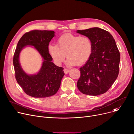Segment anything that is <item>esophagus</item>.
Returning <instances> with one entry per match:
<instances>
[{"label": "esophagus", "mask_w": 134, "mask_h": 134, "mask_svg": "<svg viewBox=\"0 0 134 134\" xmlns=\"http://www.w3.org/2000/svg\"><path fill=\"white\" fill-rule=\"evenodd\" d=\"M63 71H64L65 74H67L69 72V69H67V68H64V69H63Z\"/></svg>", "instance_id": "1"}]
</instances>
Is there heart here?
<instances>
[{
	"instance_id": "b5f03b06",
	"label": "heart",
	"mask_w": 134,
	"mask_h": 134,
	"mask_svg": "<svg viewBox=\"0 0 134 134\" xmlns=\"http://www.w3.org/2000/svg\"><path fill=\"white\" fill-rule=\"evenodd\" d=\"M92 51L93 43L90 38L71 34L61 36L57 41V45L48 46V52L58 65L64 61L66 54L68 66L82 65L90 59Z\"/></svg>"
}]
</instances>
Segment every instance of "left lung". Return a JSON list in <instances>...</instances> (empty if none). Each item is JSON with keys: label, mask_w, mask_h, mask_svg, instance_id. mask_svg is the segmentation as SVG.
<instances>
[{"label": "left lung", "mask_w": 134, "mask_h": 134, "mask_svg": "<svg viewBox=\"0 0 134 134\" xmlns=\"http://www.w3.org/2000/svg\"><path fill=\"white\" fill-rule=\"evenodd\" d=\"M92 40L93 51L90 59L80 68L77 87L81 93L98 96L107 92L119 73L120 53L111 34L99 27L77 30Z\"/></svg>", "instance_id": "obj_1"}]
</instances>
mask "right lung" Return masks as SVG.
Instances as JSON below:
<instances>
[{
    "mask_svg": "<svg viewBox=\"0 0 134 134\" xmlns=\"http://www.w3.org/2000/svg\"><path fill=\"white\" fill-rule=\"evenodd\" d=\"M54 36V31L32 30L24 34L18 42L13 59L16 79L24 92L31 97H51L60 88L65 75L63 68L54 64L48 52L49 42ZM27 45L34 46L44 59L40 71L36 75H27L20 65V53Z\"/></svg>",
    "mask_w": 134,
    "mask_h": 134,
    "instance_id": "1",
    "label": "right lung"
}]
</instances>
